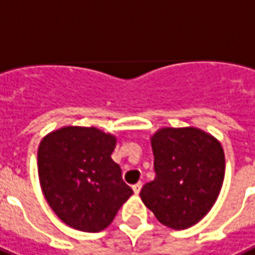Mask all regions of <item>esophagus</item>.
Segmentation results:
<instances>
[{
	"label": "esophagus",
	"mask_w": 255,
	"mask_h": 255,
	"mask_svg": "<svg viewBox=\"0 0 255 255\" xmlns=\"http://www.w3.org/2000/svg\"><path fill=\"white\" fill-rule=\"evenodd\" d=\"M141 189H142V182H138V183H135V185H133L134 194H139Z\"/></svg>",
	"instance_id": "obj_1"
}]
</instances>
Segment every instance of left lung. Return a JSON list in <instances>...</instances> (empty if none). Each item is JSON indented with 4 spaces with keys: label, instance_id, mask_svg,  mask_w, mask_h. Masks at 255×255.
<instances>
[{
    "label": "left lung",
    "instance_id": "1",
    "mask_svg": "<svg viewBox=\"0 0 255 255\" xmlns=\"http://www.w3.org/2000/svg\"><path fill=\"white\" fill-rule=\"evenodd\" d=\"M150 143L155 178L142 187V202L167 228H190L210 212L220 195L224 147L214 135L194 126L161 128Z\"/></svg>",
    "mask_w": 255,
    "mask_h": 255
}]
</instances>
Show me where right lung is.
Returning a JSON list of instances; mask_svg holds the SVG:
<instances>
[{"instance_id": "right-lung-1", "label": "right lung", "mask_w": 255, "mask_h": 255, "mask_svg": "<svg viewBox=\"0 0 255 255\" xmlns=\"http://www.w3.org/2000/svg\"><path fill=\"white\" fill-rule=\"evenodd\" d=\"M116 145L114 134L72 125L53 130L39 142V185L49 206L70 228L104 230L133 194L112 159Z\"/></svg>"}]
</instances>
